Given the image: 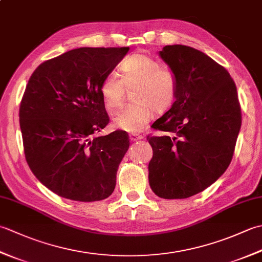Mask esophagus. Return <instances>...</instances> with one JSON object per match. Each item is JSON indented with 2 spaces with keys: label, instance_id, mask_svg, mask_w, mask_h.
Wrapping results in <instances>:
<instances>
[{
  "label": "esophagus",
  "instance_id": "34e87169",
  "mask_svg": "<svg viewBox=\"0 0 262 262\" xmlns=\"http://www.w3.org/2000/svg\"><path fill=\"white\" fill-rule=\"evenodd\" d=\"M129 138H130L132 142H137V141L142 140L143 136H142V135H138V134H130V135H129Z\"/></svg>",
  "mask_w": 262,
  "mask_h": 262
}]
</instances>
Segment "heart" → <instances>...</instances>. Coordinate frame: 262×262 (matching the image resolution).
Listing matches in <instances>:
<instances>
[{"label":"heart","instance_id":"b5f03b06","mask_svg":"<svg viewBox=\"0 0 262 262\" xmlns=\"http://www.w3.org/2000/svg\"><path fill=\"white\" fill-rule=\"evenodd\" d=\"M121 77L115 72L105 74L100 83V94L109 111L124 102L125 86H133L132 103L114 117V126L132 134L142 132L153 113L168 110L178 94L179 83L173 70L145 54H134L119 65Z\"/></svg>","mask_w":262,"mask_h":262}]
</instances>
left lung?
Wrapping results in <instances>:
<instances>
[{"instance_id": "8db88e82", "label": "left lung", "mask_w": 262, "mask_h": 262, "mask_svg": "<svg viewBox=\"0 0 262 262\" xmlns=\"http://www.w3.org/2000/svg\"><path fill=\"white\" fill-rule=\"evenodd\" d=\"M160 56L179 83L176 101L154 122L161 136H147L152 190L164 199L202 192L224 173L232 161L242 116L229 72L203 52L165 46Z\"/></svg>"}]
</instances>
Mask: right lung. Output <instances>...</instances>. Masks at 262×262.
Listing matches in <instances>:
<instances>
[{
    "instance_id": "add662e5",
    "label": "right lung",
    "mask_w": 262,
    "mask_h": 262,
    "mask_svg": "<svg viewBox=\"0 0 262 262\" xmlns=\"http://www.w3.org/2000/svg\"><path fill=\"white\" fill-rule=\"evenodd\" d=\"M129 47H82L41 63L22 97L20 128L27 163L43 186L76 202L108 198L129 147L126 133L96 136L109 116L100 83Z\"/></svg>"
}]
</instances>
